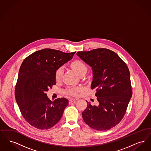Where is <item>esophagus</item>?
<instances>
[{
	"label": "esophagus",
	"instance_id": "obj_1",
	"mask_svg": "<svg viewBox=\"0 0 151 151\" xmlns=\"http://www.w3.org/2000/svg\"><path fill=\"white\" fill-rule=\"evenodd\" d=\"M76 99H70L69 100V104H71V103H72L73 102H75V101H76Z\"/></svg>",
	"mask_w": 151,
	"mask_h": 151
}]
</instances>
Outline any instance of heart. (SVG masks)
I'll return each instance as SVG.
<instances>
[{"label":"heart","instance_id":"heart-1","mask_svg":"<svg viewBox=\"0 0 151 151\" xmlns=\"http://www.w3.org/2000/svg\"><path fill=\"white\" fill-rule=\"evenodd\" d=\"M73 70L76 72L79 75H80L83 72H86V66L83 62L80 60H75L71 64ZM63 74V70L62 68H59L58 69L55 73V79L57 80H59L62 79V76ZM81 87H70L67 89L65 92L66 93L75 96L76 95L78 92L81 91Z\"/></svg>","mask_w":151,"mask_h":151}]
</instances>
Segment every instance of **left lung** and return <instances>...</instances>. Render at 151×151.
<instances>
[{
	"label": "left lung",
	"mask_w": 151,
	"mask_h": 151,
	"mask_svg": "<svg viewBox=\"0 0 151 151\" xmlns=\"http://www.w3.org/2000/svg\"><path fill=\"white\" fill-rule=\"evenodd\" d=\"M76 55L92 67L91 87L96 91L99 104L93 106L86 101L83 119L93 129H110L122 120L132 95L129 68L115 52L107 49L79 51Z\"/></svg>",
	"instance_id": "obj_1"
}]
</instances>
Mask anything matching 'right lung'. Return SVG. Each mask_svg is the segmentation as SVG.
I'll list each match as a JSON object with an SVG mask.
<instances>
[{
    "mask_svg": "<svg viewBox=\"0 0 151 151\" xmlns=\"http://www.w3.org/2000/svg\"><path fill=\"white\" fill-rule=\"evenodd\" d=\"M75 52L45 49L32 53L22 62L15 87V99L22 115L32 126L49 129L61 119L68 100L59 98L51 101L46 92L56 84L58 69L70 61Z\"/></svg>",
    "mask_w": 151,
    "mask_h": 151,
    "instance_id": "1",
    "label": "right lung"
}]
</instances>
